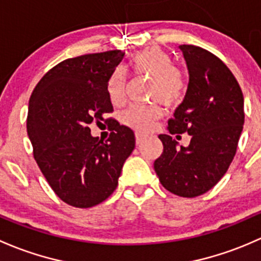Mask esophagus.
I'll list each match as a JSON object with an SVG mask.
<instances>
[{"label":"esophagus","mask_w":261,"mask_h":261,"mask_svg":"<svg viewBox=\"0 0 261 261\" xmlns=\"http://www.w3.org/2000/svg\"><path fill=\"white\" fill-rule=\"evenodd\" d=\"M148 137V134H144V133H136V141L137 144H141L144 139Z\"/></svg>","instance_id":"obj_1"}]
</instances>
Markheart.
Segmentation results:
<instances>
[{"instance_id":"1","label":"heart","mask_w":261,"mask_h":261,"mask_svg":"<svg viewBox=\"0 0 261 261\" xmlns=\"http://www.w3.org/2000/svg\"><path fill=\"white\" fill-rule=\"evenodd\" d=\"M129 68L133 74L149 79L148 98L160 100L165 106L173 107L184 99L186 79L173 66V60L160 47L138 51L130 58ZM125 80L119 70L114 71L108 82V95L113 104H119L124 98ZM162 114L157 103L134 104L123 113V122L137 130H147Z\"/></svg>"}]
</instances>
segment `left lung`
<instances>
[{
	"instance_id": "left-lung-1",
	"label": "left lung",
	"mask_w": 261,
	"mask_h": 261,
	"mask_svg": "<svg viewBox=\"0 0 261 261\" xmlns=\"http://www.w3.org/2000/svg\"><path fill=\"white\" fill-rule=\"evenodd\" d=\"M189 69L184 101L168 120V132L189 133L187 147L160 134L163 152L154 161L161 184L181 197L211 190L232 162L244 125V96L238 80L217 56L202 47L181 45Z\"/></svg>"
}]
</instances>
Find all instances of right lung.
Returning a JSON list of instances; mask_svg holds the SVG:
<instances>
[{
    "instance_id": "right-lung-1",
    "label": "right lung",
    "mask_w": 261,
    "mask_h": 261,
    "mask_svg": "<svg viewBox=\"0 0 261 261\" xmlns=\"http://www.w3.org/2000/svg\"><path fill=\"white\" fill-rule=\"evenodd\" d=\"M123 58V51L113 50L66 59L42 76L29 101L35 161L54 192L74 207L107 200L136 147L130 128L104 119L113 112L109 77ZM94 120H106L111 127L106 142L91 136Z\"/></svg>"
}]
</instances>
